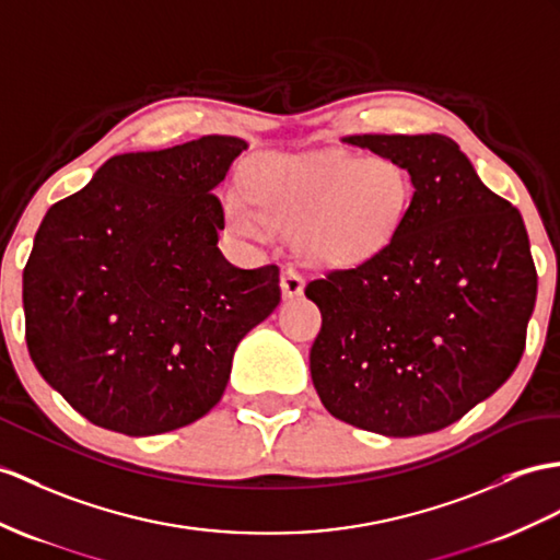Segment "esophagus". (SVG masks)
I'll use <instances>...</instances> for the list:
<instances>
[{
    "mask_svg": "<svg viewBox=\"0 0 560 560\" xmlns=\"http://www.w3.org/2000/svg\"><path fill=\"white\" fill-rule=\"evenodd\" d=\"M280 288H282V294L288 299H294L304 292V278L299 276V272L294 268H288L282 270V278H280Z\"/></svg>",
    "mask_w": 560,
    "mask_h": 560,
    "instance_id": "obj_1",
    "label": "esophagus"
}]
</instances>
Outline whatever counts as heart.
Instances as JSON below:
<instances>
[{
    "label": "heart",
    "instance_id": "obj_1",
    "mask_svg": "<svg viewBox=\"0 0 560 560\" xmlns=\"http://www.w3.org/2000/svg\"><path fill=\"white\" fill-rule=\"evenodd\" d=\"M411 175L387 156H270L230 187L223 213L237 235L264 242L294 230L299 252L320 264H359L387 247L411 203Z\"/></svg>",
    "mask_w": 560,
    "mask_h": 560
}]
</instances>
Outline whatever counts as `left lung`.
I'll use <instances>...</instances> for the list:
<instances>
[{"mask_svg": "<svg viewBox=\"0 0 560 560\" xmlns=\"http://www.w3.org/2000/svg\"><path fill=\"white\" fill-rule=\"evenodd\" d=\"M399 161L413 197L385 249L306 284L323 316V406L387 438L438 432L506 383L525 351L537 270L523 215L444 135H351Z\"/></svg>", "mask_w": 560, "mask_h": 560, "instance_id": "obj_1", "label": "left lung"}]
</instances>
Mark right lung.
I'll use <instances>...</instances> for the list:
<instances>
[{
  "label": "right lung",
  "mask_w": 560,
  "mask_h": 560,
  "mask_svg": "<svg viewBox=\"0 0 560 560\" xmlns=\"http://www.w3.org/2000/svg\"><path fill=\"white\" fill-rule=\"evenodd\" d=\"M228 135L108 159L43 218L23 270L25 342L80 416L130 438L221 401L235 349L280 304V270L218 249Z\"/></svg>",
  "instance_id": "add662e5"
}]
</instances>
